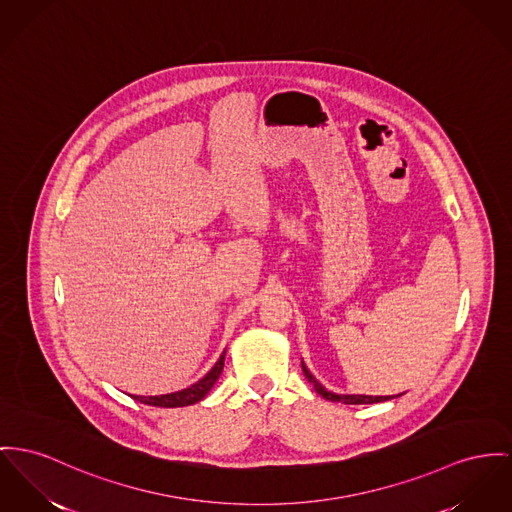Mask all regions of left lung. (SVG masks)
Instances as JSON below:
<instances>
[{"label":"left lung","mask_w":512,"mask_h":512,"mask_svg":"<svg viewBox=\"0 0 512 512\" xmlns=\"http://www.w3.org/2000/svg\"><path fill=\"white\" fill-rule=\"evenodd\" d=\"M301 365H303V373L307 376L308 382H312L314 390H316L322 398H326V400H330V402H341V404H375V402H386V400H390V396H355V394H351V396H340V394L328 392L314 376L308 373V369L305 367L303 361H301Z\"/></svg>","instance_id":"1"}]
</instances>
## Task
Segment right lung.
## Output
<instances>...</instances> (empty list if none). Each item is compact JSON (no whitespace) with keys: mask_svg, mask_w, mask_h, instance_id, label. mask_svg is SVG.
Masks as SVG:
<instances>
[{"mask_svg":"<svg viewBox=\"0 0 512 512\" xmlns=\"http://www.w3.org/2000/svg\"><path fill=\"white\" fill-rule=\"evenodd\" d=\"M223 365H225V351L219 357V361L215 363V367L202 380L192 384L190 388L180 390V392H172V394H163V396H147V398L145 396H134V398L139 400L141 404L157 406V408H184V406H192V404L204 400L207 392L213 388V384L217 382V378L221 375Z\"/></svg>","mask_w":512,"mask_h":512,"instance_id":"1","label":"right lung"}]
</instances>
